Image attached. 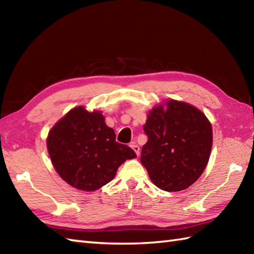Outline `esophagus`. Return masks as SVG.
I'll use <instances>...</instances> for the list:
<instances>
[{
    "label": "esophagus",
    "instance_id": "34e87169",
    "mask_svg": "<svg viewBox=\"0 0 254 254\" xmlns=\"http://www.w3.org/2000/svg\"><path fill=\"white\" fill-rule=\"evenodd\" d=\"M130 146H131V148H133L134 152H135L136 155L138 156V155H139V146H138V145H137L135 142H132V143L130 144Z\"/></svg>",
    "mask_w": 254,
    "mask_h": 254
}]
</instances>
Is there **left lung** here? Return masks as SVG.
<instances>
[{
    "instance_id": "left-lung-1",
    "label": "left lung",
    "mask_w": 254,
    "mask_h": 254,
    "mask_svg": "<svg viewBox=\"0 0 254 254\" xmlns=\"http://www.w3.org/2000/svg\"><path fill=\"white\" fill-rule=\"evenodd\" d=\"M147 143L141 163L150 180L164 191L189 188L203 174L212 149V126L205 115L186 102L169 100L149 112L143 127Z\"/></svg>"
}]
</instances>
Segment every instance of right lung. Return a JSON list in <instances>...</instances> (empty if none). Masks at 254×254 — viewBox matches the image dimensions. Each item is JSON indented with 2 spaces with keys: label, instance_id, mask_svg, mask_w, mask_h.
I'll use <instances>...</instances> for the list:
<instances>
[{
  "label": "right lung",
  "instance_id": "obj_1",
  "mask_svg": "<svg viewBox=\"0 0 254 254\" xmlns=\"http://www.w3.org/2000/svg\"><path fill=\"white\" fill-rule=\"evenodd\" d=\"M47 146L58 174L83 191L107 185L121 164L136 157L131 147L116 142L115 131L100 112L84 107L68 111L51 128Z\"/></svg>",
  "mask_w": 254,
  "mask_h": 254
}]
</instances>
